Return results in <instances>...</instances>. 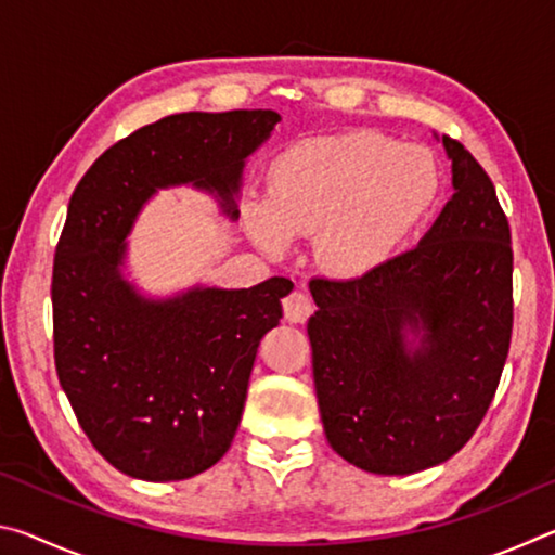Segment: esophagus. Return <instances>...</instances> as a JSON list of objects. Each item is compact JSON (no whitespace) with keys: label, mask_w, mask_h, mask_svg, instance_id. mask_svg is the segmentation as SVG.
Listing matches in <instances>:
<instances>
[{"label":"esophagus","mask_w":555,"mask_h":555,"mask_svg":"<svg viewBox=\"0 0 555 555\" xmlns=\"http://www.w3.org/2000/svg\"><path fill=\"white\" fill-rule=\"evenodd\" d=\"M313 313V300L306 291H294L284 298V315L288 323H304Z\"/></svg>","instance_id":"34e87169"}]
</instances>
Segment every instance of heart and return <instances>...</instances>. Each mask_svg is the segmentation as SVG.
<instances>
[{
    "instance_id": "obj_1",
    "label": "heart",
    "mask_w": 555,
    "mask_h": 555,
    "mask_svg": "<svg viewBox=\"0 0 555 555\" xmlns=\"http://www.w3.org/2000/svg\"><path fill=\"white\" fill-rule=\"evenodd\" d=\"M434 154L379 131L308 137L269 166L267 195H249L242 222L267 255L313 234V255L335 276L357 279L387 264L436 208Z\"/></svg>"
}]
</instances>
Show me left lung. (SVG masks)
I'll return each instance as SVG.
<instances>
[{
	"mask_svg": "<svg viewBox=\"0 0 555 555\" xmlns=\"http://www.w3.org/2000/svg\"><path fill=\"white\" fill-rule=\"evenodd\" d=\"M443 146L455 193L418 247L367 276L311 281L325 438L374 475L453 457L490 409L509 352V222L475 156L450 137Z\"/></svg>",
	"mask_w": 555,
	"mask_h": 555,
	"instance_id": "1",
	"label": "left lung"
}]
</instances>
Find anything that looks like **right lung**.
<instances>
[{
  "label": "right lung",
  "instance_id": "add662e5",
  "mask_svg": "<svg viewBox=\"0 0 555 555\" xmlns=\"http://www.w3.org/2000/svg\"><path fill=\"white\" fill-rule=\"evenodd\" d=\"M276 121L274 109L164 117L109 146L70 198L51 284L55 370L90 443L137 480H188L228 453L259 340L294 284L144 296L121 274L127 234L176 185L215 195L237 220L244 164Z\"/></svg>",
  "mask_w": 555,
  "mask_h": 555
}]
</instances>
